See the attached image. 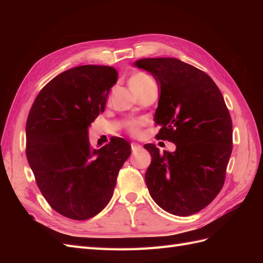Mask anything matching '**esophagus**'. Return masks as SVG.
I'll list each match as a JSON object with an SVG mask.
<instances>
[{"mask_svg": "<svg viewBox=\"0 0 263 263\" xmlns=\"http://www.w3.org/2000/svg\"><path fill=\"white\" fill-rule=\"evenodd\" d=\"M140 150H141V146L138 145V144H135V142H133V144H132L133 154H137L138 151H140Z\"/></svg>", "mask_w": 263, "mask_h": 263, "instance_id": "obj_1", "label": "esophagus"}]
</instances>
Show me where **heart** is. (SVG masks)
Masks as SVG:
<instances>
[{"mask_svg":"<svg viewBox=\"0 0 263 263\" xmlns=\"http://www.w3.org/2000/svg\"><path fill=\"white\" fill-rule=\"evenodd\" d=\"M154 81L151 80V78L145 73H137L135 74L130 80H129V85H130V89L134 93H136L140 90L144 89L148 84L153 83ZM141 126L142 123L141 122H136V121H133L129 122L126 126V129L128 132L132 136H139L141 134Z\"/></svg>","mask_w":263,"mask_h":263,"instance_id":"b5f03b06","label":"heart"}]
</instances>
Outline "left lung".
<instances>
[{
    "label": "left lung",
    "instance_id": "left-lung-1",
    "mask_svg": "<svg viewBox=\"0 0 263 263\" xmlns=\"http://www.w3.org/2000/svg\"><path fill=\"white\" fill-rule=\"evenodd\" d=\"M160 86L155 122L157 138L176 144L163 154L154 144L146 184L162 210L189 216L206 208L224 185L233 150V123L212 78L176 58H146L134 63Z\"/></svg>",
    "mask_w": 263,
    "mask_h": 263
}]
</instances>
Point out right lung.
Returning a JSON list of instances; mask_svg holds the SVG:
<instances>
[{"label":"right lung","mask_w":263,"mask_h":263,"mask_svg":"<svg viewBox=\"0 0 263 263\" xmlns=\"http://www.w3.org/2000/svg\"><path fill=\"white\" fill-rule=\"evenodd\" d=\"M118 73L85 65L54 77L38 93L26 122V156L43 196L76 220L89 219L110 201L116 179L132 154L125 139L93 149L87 128L105 109Z\"/></svg>","instance_id":"add662e5"}]
</instances>
